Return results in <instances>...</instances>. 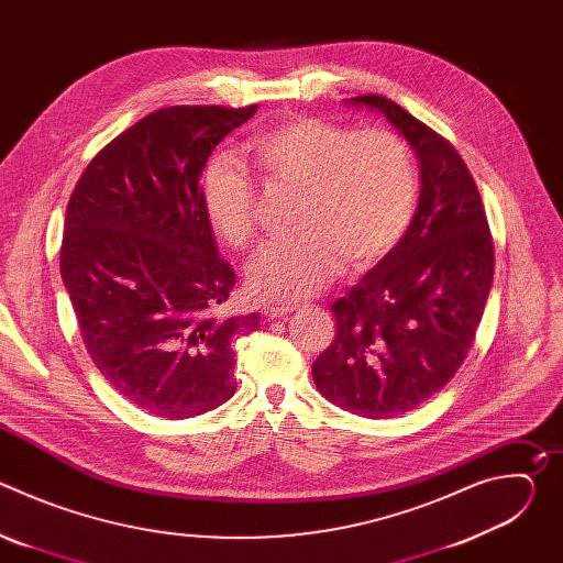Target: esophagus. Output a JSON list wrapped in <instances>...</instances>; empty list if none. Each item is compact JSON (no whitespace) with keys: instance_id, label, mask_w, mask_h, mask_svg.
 Listing matches in <instances>:
<instances>
[{"instance_id":"1","label":"esophagus","mask_w":563,"mask_h":563,"mask_svg":"<svg viewBox=\"0 0 563 563\" xmlns=\"http://www.w3.org/2000/svg\"><path fill=\"white\" fill-rule=\"evenodd\" d=\"M294 309H298V305H296V302L267 305V307H265V316H267L269 320H274V318H280V316H285V313H289V311H294Z\"/></svg>"}]
</instances>
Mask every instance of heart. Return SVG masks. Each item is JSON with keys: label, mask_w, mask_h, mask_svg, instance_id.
I'll return each mask as SVG.
<instances>
[{"label": "heart", "mask_w": 563, "mask_h": 563, "mask_svg": "<svg viewBox=\"0 0 563 563\" xmlns=\"http://www.w3.org/2000/svg\"><path fill=\"white\" fill-rule=\"evenodd\" d=\"M245 157L272 189H296V233L265 243L247 269L261 298L294 300L323 287L339 269L367 267L404 238L417 207L412 151L387 129H361L289 118L254 135ZM205 211L231 247H247L258 231L252 176L231 163L209 165Z\"/></svg>", "instance_id": "b5f03b06"}]
</instances>
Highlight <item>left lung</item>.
<instances>
[{"label":"left lung","instance_id":"obj_1","mask_svg":"<svg viewBox=\"0 0 563 563\" xmlns=\"http://www.w3.org/2000/svg\"><path fill=\"white\" fill-rule=\"evenodd\" d=\"M380 111L419 155L421 196L400 243L332 305L336 334L313 365L334 406L391 419L423 406L465 361L495 274L484 200L459 151L383 96L350 100Z\"/></svg>","mask_w":563,"mask_h":563}]
</instances>
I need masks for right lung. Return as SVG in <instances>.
I'll use <instances>...</instances> for the list:
<instances>
[{
  "mask_svg": "<svg viewBox=\"0 0 563 563\" xmlns=\"http://www.w3.org/2000/svg\"><path fill=\"white\" fill-rule=\"evenodd\" d=\"M256 104L157 109L113 137L79 176L59 272L85 347L146 415L189 419L235 391L231 341L261 313L220 316L235 274L218 256L200 176Z\"/></svg>",
  "mask_w": 563,
  "mask_h": 563,
  "instance_id": "right-lung-1",
  "label": "right lung"
}]
</instances>
